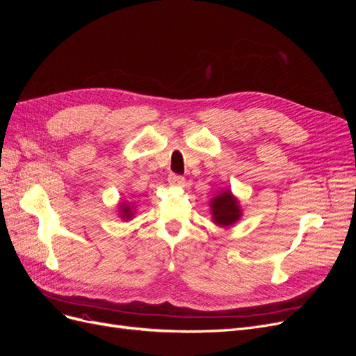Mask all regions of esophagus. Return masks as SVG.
<instances>
[{"label":"esophagus","instance_id":"obj_1","mask_svg":"<svg viewBox=\"0 0 356 356\" xmlns=\"http://www.w3.org/2000/svg\"><path fill=\"white\" fill-rule=\"evenodd\" d=\"M168 181H169V184L174 187H184V184H186V178L182 175H178V174H169Z\"/></svg>","mask_w":356,"mask_h":356}]
</instances>
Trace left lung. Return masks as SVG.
<instances>
[{
    "label": "left lung",
    "instance_id": "1",
    "mask_svg": "<svg viewBox=\"0 0 356 356\" xmlns=\"http://www.w3.org/2000/svg\"><path fill=\"white\" fill-rule=\"evenodd\" d=\"M212 218L218 225H232L241 218V209L238 200L233 197L230 191H224L220 196L213 197L211 203Z\"/></svg>",
    "mask_w": 356,
    "mask_h": 356
}]
</instances>
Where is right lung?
I'll return each instance as SVG.
<instances>
[{
	"label": "right lung",
	"instance_id": "add662e5",
	"mask_svg": "<svg viewBox=\"0 0 356 356\" xmlns=\"http://www.w3.org/2000/svg\"><path fill=\"white\" fill-rule=\"evenodd\" d=\"M120 211H122V217H123V218H126V220L132 218V215H134V213H132L131 208L127 207V204H124V203H123V204H122V209H120Z\"/></svg>",
	"mask_w": 356,
	"mask_h": 356
}]
</instances>
